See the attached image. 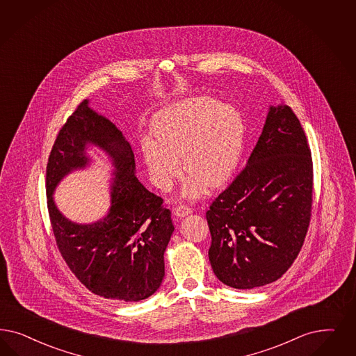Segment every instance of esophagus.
<instances>
[{"label": "esophagus", "instance_id": "esophagus-1", "mask_svg": "<svg viewBox=\"0 0 356 356\" xmlns=\"http://www.w3.org/2000/svg\"><path fill=\"white\" fill-rule=\"evenodd\" d=\"M191 213H192V210L189 208H186L184 205L173 209V214H175V217H177V218H184V217H186V216L191 214Z\"/></svg>", "mask_w": 356, "mask_h": 356}]
</instances>
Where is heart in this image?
Segmentation results:
<instances>
[{"label":"heart","mask_w":356,"mask_h":356,"mask_svg":"<svg viewBox=\"0 0 356 356\" xmlns=\"http://www.w3.org/2000/svg\"><path fill=\"white\" fill-rule=\"evenodd\" d=\"M154 140L142 146L154 184L168 189L183 173L189 176L181 196L197 200L209 188L230 181L242 158L247 127L242 111L208 96L185 98L158 111L151 122Z\"/></svg>","instance_id":"b5f03b06"}]
</instances>
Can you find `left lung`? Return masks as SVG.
<instances>
[{"instance_id": "8db88e82", "label": "left lung", "mask_w": 356, "mask_h": 356, "mask_svg": "<svg viewBox=\"0 0 356 356\" xmlns=\"http://www.w3.org/2000/svg\"><path fill=\"white\" fill-rule=\"evenodd\" d=\"M313 163L298 118L270 105L245 170L207 213L209 260L220 282L252 289L276 282L297 258L310 221Z\"/></svg>"}]
</instances>
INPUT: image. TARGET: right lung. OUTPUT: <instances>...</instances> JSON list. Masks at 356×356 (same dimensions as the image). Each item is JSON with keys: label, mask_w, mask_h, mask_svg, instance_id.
Instances as JSON below:
<instances>
[{"label": "right lung", "mask_w": 356, "mask_h": 356, "mask_svg": "<svg viewBox=\"0 0 356 356\" xmlns=\"http://www.w3.org/2000/svg\"><path fill=\"white\" fill-rule=\"evenodd\" d=\"M98 147L113 167L111 207L89 224L67 219L53 193L62 179L92 162ZM47 205L56 245L74 276L105 298L140 301L159 289L164 277V252L175 230L171 211L135 176L134 154L117 126L83 101L68 118L49 154L46 176Z\"/></svg>", "instance_id": "right-lung-1"}]
</instances>
